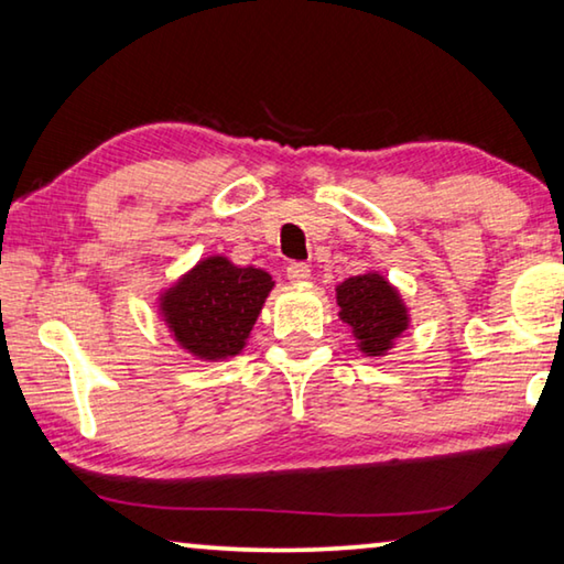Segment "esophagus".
<instances>
[{"mask_svg": "<svg viewBox=\"0 0 564 564\" xmlns=\"http://www.w3.org/2000/svg\"><path fill=\"white\" fill-rule=\"evenodd\" d=\"M285 275L291 283H306L311 279V268L306 263H291L285 268Z\"/></svg>", "mask_w": 564, "mask_h": 564, "instance_id": "obj_1", "label": "esophagus"}]
</instances>
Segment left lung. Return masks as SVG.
Returning <instances> with one entry per match:
<instances>
[{
  "label": "left lung",
  "mask_w": 564,
  "mask_h": 564,
  "mask_svg": "<svg viewBox=\"0 0 564 564\" xmlns=\"http://www.w3.org/2000/svg\"><path fill=\"white\" fill-rule=\"evenodd\" d=\"M338 318L351 328L364 356H387L411 326L409 306L394 283L379 271L351 275L336 285Z\"/></svg>",
  "instance_id": "8db88e82"
}]
</instances>
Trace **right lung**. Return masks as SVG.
<instances>
[{
    "label": "right lung",
    "instance_id": "right-lung-1",
    "mask_svg": "<svg viewBox=\"0 0 564 564\" xmlns=\"http://www.w3.org/2000/svg\"><path fill=\"white\" fill-rule=\"evenodd\" d=\"M273 285L263 268L208 256L160 291L158 311L185 354L200 361H226L246 348Z\"/></svg>",
    "mask_w": 564,
    "mask_h": 564
}]
</instances>
